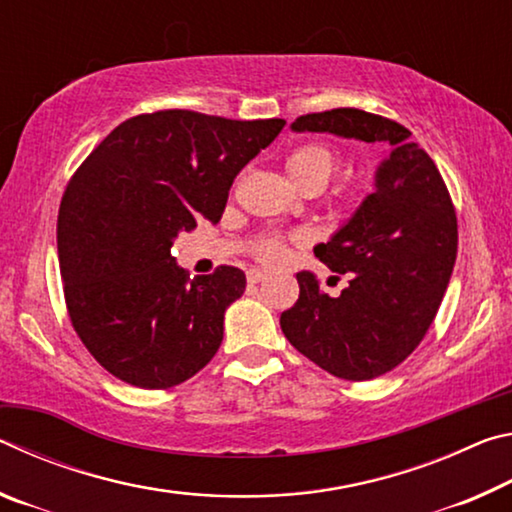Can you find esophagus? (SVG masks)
<instances>
[{"instance_id": "esophagus-1", "label": "esophagus", "mask_w": 512, "mask_h": 512, "mask_svg": "<svg viewBox=\"0 0 512 512\" xmlns=\"http://www.w3.org/2000/svg\"><path fill=\"white\" fill-rule=\"evenodd\" d=\"M266 277V271H262V268H250V271L246 273V280H248V284H257V282H262Z\"/></svg>"}]
</instances>
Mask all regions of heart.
<instances>
[{"label": "heart", "instance_id": "1", "mask_svg": "<svg viewBox=\"0 0 512 512\" xmlns=\"http://www.w3.org/2000/svg\"><path fill=\"white\" fill-rule=\"evenodd\" d=\"M341 155L336 149L323 142H305L293 149L287 160H284V169H287L291 183L302 192H320L334 171L339 169ZM257 253L264 259H275L280 255V239L277 237H264L259 239Z\"/></svg>", "mask_w": 512, "mask_h": 512}]
</instances>
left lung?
<instances>
[{
    "label": "left lung",
    "instance_id": "obj_1",
    "mask_svg": "<svg viewBox=\"0 0 512 512\" xmlns=\"http://www.w3.org/2000/svg\"><path fill=\"white\" fill-rule=\"evenodd\" d=\"M291 128L393 146L377 169L375 192L314 248L320 262L348 277V287L329 296L314 273L300 271L298 302L280 316L293 348L329 375L375 379L418 348L438 314L456 262L454 203L436 164L393 119L334 108L302 115Z\"/></svg>",
    "mask_w": 512,
    "mask_h": 512
}]
</instances>
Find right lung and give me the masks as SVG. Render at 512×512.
Masks as SVG:
<instances>
[{
    "instance_id": "1",
    "label": "right lung",
    "mask_w": 512,
    "mask_h": 512,
    "mask_svg": "<svg viewBox=\"0 0 512 512\" xmlns=\"http://www.w3.org/2000/svg\"><path fill=\"white\" fill-rule=\"evenodd\" d=\"M284 124L160 110L126 119L76 169L58 210L60 275L69 320L110 375L162 391L210 363L246 275L189 280L173 239L219 223L237 173Z\"/></svg>"
}]
</instances>
